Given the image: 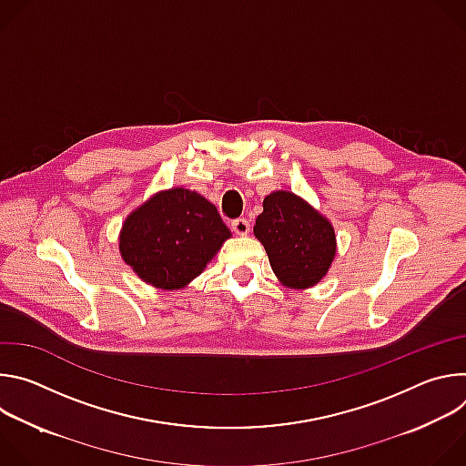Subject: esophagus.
I'll return each mask as SVG.
<instances>
[{"label": "esophagus", "instance_id": "34e87169", "mask_svg": "<svg viewBox=\"0 0 466 466\" xmlns=\"http://www.w3.org/2000/svg\"><path fill=\"white\" fill-rule=\"evenodd\" d=\"M230 227H232V230H234L236 234H239V236H247L248 230H250V223H248L245 218L234 219V221L230 223Z\"/></svg>", "mask_w": 466, "mask_h": 466}]
</instances>
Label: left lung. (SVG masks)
Segmentation results:
<instances>
[{"label": "left lung", "mask_w": 466, "mask_h": 466, "mask_svg": "<svg viewBox=\"0 0 466 466\" xmlns=\"http://www.w3.org/2000/svg\"><path fill=\"white\" fill-rule=\"evenodd\" d=\"M254 236L263 243L279 280L295 289L315 286L336 256V234L328 219L289 191L263 198Z\"/></svg>", "instance_id": "obj_1"}]
</instances>
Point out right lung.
<instances>
[{"mask_svg":"<svg viewBox=\"0 0 466 466\" xmlns=\"http://www.w3.org/2000/svg\"><path fill=\"white\" fill-rule=\"evenodd\" d=\"M230 238L218 208L184 187L155 195L123 223L119 250L135 273L162 289H180L203 273Z\"/></svg>","mask_w":466,"mask_h":466,"instance_id":"add662e5","label":"right lung"}]
</instances>
